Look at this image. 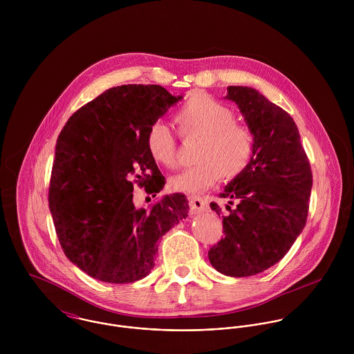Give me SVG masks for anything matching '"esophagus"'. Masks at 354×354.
I'll list each match as a JSON object with an SVG mask.
<instances>
[{"label": "esophagus", "instance_id": "obj_1", "mask_svg": "<svg viewBox=\"0 0 354 354\" xmlns=\"http://www.w3.org/2000/svg\"><path fill=\"white\" fill-rule=\"evenodd\" d=\"M189 204H191V211L194 214L203 212L207 209L208 207V201L207 198H201V196H191L189 198Z\"/></svg>", "mask_w": 354, "mask_h": 354}]
</instances>
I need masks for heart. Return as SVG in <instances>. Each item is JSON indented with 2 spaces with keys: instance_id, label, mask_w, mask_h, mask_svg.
I'll return each instance as SVG.
<instances>
[{
  "instance_id": "b5f03b06",
  "label": "heart",
  "mask_w": 354,
  "mask_h": 354,
  "mask_svg": "<svg viewBox=\"0 0 354 354\" xmlns=\"http://www.w3.org/2000/svg\"><path fill=\"white\" fill-rule=\"evenodd\" d=\"M176 124L185 140L201 139L195 166L171 178L176 192L201 194L223 177L234 180L251 165L254 153L252 132L236 121L232 109L219 102L195 94L176 114ZM146 146L152 160L165 167H174L178 143L162 122H153L146 135Z\"/></svg>"
}]
</instances>
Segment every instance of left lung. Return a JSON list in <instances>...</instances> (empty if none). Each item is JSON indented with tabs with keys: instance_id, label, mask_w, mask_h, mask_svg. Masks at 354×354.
I'll list each match as a JSON object with an SVG mask.
<instances>
[{
	"instance_id": "left-lung-1",
	"label": "left lung",
	"mask_w": 354,
	"mask_h": 354,
	"mask_svg": "<svg viewBox=\"0 0 354 354\" xmlns=\"http://www.w3.org/2000/svg\"><path fill=\"white\" fill-rule=\"evenodd\" d=\"M251 129L254 153L250 167L219 198L234 208L223 215V237L208 251L212 267L229 277H251L278 263L306 223L312 171L296 122L288 111L254 88L227 87ZM218 215L222 208L209 203Z\"/></svg>"
}]
</instances>
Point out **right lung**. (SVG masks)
<instances>
[{
	"instance_id": "right-lung-1",
	"label": "right lung",
	"mask_w": 354,
	"mask_h": 354,
	"mask_svg": "<svg viewBox=\"0 0 354 354\" xmlns=\"http://www.w3.org/2000/svg\"><path fill=\"white\" fill-rule=\"evenodd\" d=\"M183 97L155 84L104 91L64 125L51 169L49 207L65 256L109 283L143 279L159 239L188 216V199L173 194L136 208L133 185L156 196L166 178L146 146L149 128Z\"/></svg>"
}]
</instances>
